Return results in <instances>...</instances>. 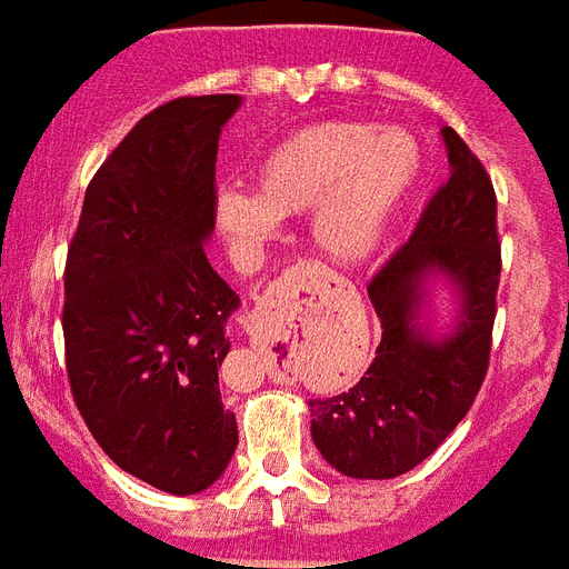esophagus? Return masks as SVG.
I'll use <instances>...</instances> for the list:
<instances>
[{
	"label": "esophagus",
	"instance_id": "esophagus-1",
	"mask_svg": "<svg viewBox=\"0 0 569 569\" xmlns=\"http://www.w3.org/2000/svg\"><path fill=\"white\" fill-rule=\"evenodd\" d=\"M318 283V271L316 269H295L292 277H286L283 283V292H280V298H277V303H271V307H277L274 312L271 309H260V312H253L251 316V325H248V336H251V341L257 345V348H266L271 353V345H274V321L271 318L274 316H295L300 309V303L307 300V295L316 289ZM280 373V371H274Z\"/></svg>",
	"mask_w": 569,
	"mask_h": 569
}]
</instances>
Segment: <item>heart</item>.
Segmentation results:
<instances>
[{
	"label": "heart",
	"instance_id": "b5f03b06",
	"mask_svg": "<svg viewBox=\"0 0 569 569\" xmlns=\"http://www.w3.org/2000/svg\"><path fill=\"white\" fill-rule=\"evenodd\" d=\"M423 166V142L409 128L325 119L271 142L253 166V192L219 189L212 212L224 242L251 253L274 237L277 219L316 207L318 251L339 266H357L380 248Z\"/></svg>",
	"mask_w": 569,
	"mask_h": 569
}]
</instances>
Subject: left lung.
<instances>
[{"instance_id": "obj_1", "label": "left lung", "mask_w": 569, "mask_h": 569, "mask_svg": "<svg viewBox=\"0 0 569 569\" xmlns=\"http://www.w3.org/2000/svg\"><path fill=\"white\" fill-rule=\"evenodd\" d=\"M450 180L412 239L368 286L382 325L357 386L309 400L312 441L350 479H395L441 447L473 406L488 371L500 286L497 196L477 154L441 128ZM453 295V321L435 327L431 289Z\"/></svg>"}]
</instances>
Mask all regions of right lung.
Wrapping results in <instances>:
<instances>
[{"mask_svg": "<svg viewBox=\"0 0 569 569\" xmlns=\"http://www.w3.org/2000/svg\"><path fill=\"white\" fill-rule=\"evenodd\" d=\"M242 96L174 99L133 124L90 180L69 244L63 339L99 447L166 493H201L239 445L219 368L239 295L212 271L216 154Z\"/></svg>", "mask_w": 569, "mask_h": 569, "instance_id": "obj_1", "label": "right lung"}]
</instances>
